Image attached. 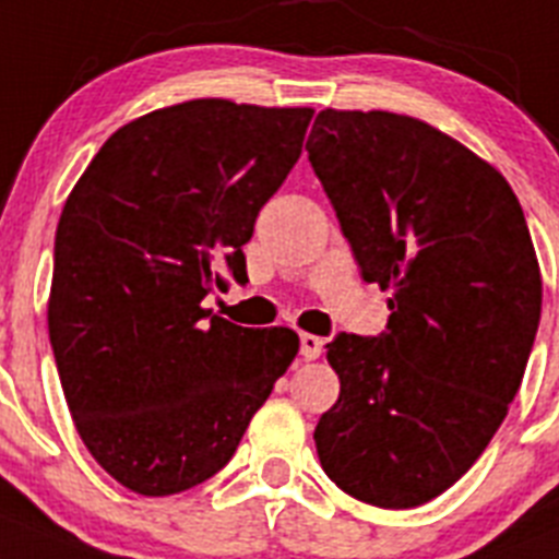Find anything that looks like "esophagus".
<instances>
[{"mask_svg":"<svg viewBox=\"0 0 559 559\" xmlns=\"http://www.w3.org/2000/svg\"><path fill=\"white\" fill-rule=\"evenodd\" d=\"M321 349H324V341H321L319 335H310V332H301L299 335V352L305 360H316V357L321 355Z\"/></svg>","mask_w":559,"mask_h":559,"instance_id":"1","label":"esophagus"}]
</instances>
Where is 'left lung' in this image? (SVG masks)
Instances as JSON below:
<instances>
[{
	"instance_id": "obj_1",
	"label": "left lung",
	"mask_w": 559,
	"mask_h": 559,
	"mask_svg": "<svg viewBox=\"0 0 559 559\" xmlns=\"http://www.w3.org/2000/svg\"><path fill=\"white\" fill-rule=\"evenodd\" d=\"M307 155L366 283L391 290L380 337L337 335V402L316 427L326 477L385 510L427 504L490 443L519 393L544 280L513 188L413 116H316Z\"/></svg>"
}]
</instances>
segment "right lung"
Listing matches in <instances>:
<instances>
[{"label":"right lung","instance_id":"1","mask_svg":"<svg viewBox=\"0 0 559 559\" xmlns=\"http://www.w3.org/2000/svg\"><path fill=\"white\" fill-rule=\"evenodd\" d=\"M310 107L191 99L112 132L63 204L46 321L66 404L91 457L141 496L229 463L299 352L288 326L210 316L218 269L301 155Z\"/></svg>","mask_w":559,"mask_h":559}]
</instances>
